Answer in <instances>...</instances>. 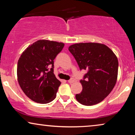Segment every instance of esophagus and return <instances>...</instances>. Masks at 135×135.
I'll list each match as a JSON object with an SVG mask.
<instances>
[{
    "mask_svg": "<svg viewBox=\"0 0 135 135\" xmlns=\"http://www.w3.org/2000/svg\"><path fill=\"white\" fill-rule=\"evenodd\" d=\"M68 82H69V83H70V84H72V83L75 82V80L74 79H70V80H68Z\"/></svg>",
    "mask_w": 135,
    "mask_h": 135,
    "instance_id": "34e87169",
    "label": "esophagus"
}]
</instances>
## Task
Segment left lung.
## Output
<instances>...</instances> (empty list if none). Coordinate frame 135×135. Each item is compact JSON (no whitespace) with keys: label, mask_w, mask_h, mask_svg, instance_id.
Returning <instances> with one entry per match:
<instances>
[{"label":"left lung","mask_w":135,"mask_h":135,"mask_svg":"<svg viewBox=\"0 0 135 135\" xmlns=\"http://www.w3.org/2000/svg\"><path fill=\"white\" fill-rule=\"evenodd\" d=\"M69 50L80 69L87 71L80 81L82 91L76 94L75 98L85 106L100 103L111 92L117 82V56L106 45L93 42L74 44Z\"/></svg>","instance_id":"left-lung-1"}]
</instances>
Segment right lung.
I'll use <instances>...</instances> for the list:
<instances>
[{"label": "right lung", "instance_id": "1", "mask_svg": "<svg viewBox=\"0 0 135 135\" xmlns=\"http://www.w3.org/2000/svg\"><path fill=\"white\" fill-rule=\"evenodd\" d=\"M64 46L62 42L39 40L21 54L17 65L18 81L31 100L46 104L56 98L61 82L53 73V60ZM49 65L52 66L50 70H48Z\"/></svg>", "mask_w": 135, "mask_h": 135}]
</instances>
